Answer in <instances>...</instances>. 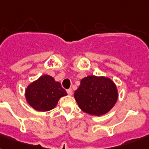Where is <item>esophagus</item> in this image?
Wrapping results in <instances>:
<instances>
[{
  "instance_id": "1",
  "label": "esophagus",
  "mask_w": 149,
  "mask_h": 149,
  "mask_svg": "<svg viewBox=\"0 0 149 149\" xmlns=\"http://www.w3.org/2000/svg\"><path fill=\"white\" fill-rule=\"evenodd\" d=\"M66 92H67V93L69 94V95H72V89H69V90H67V91H66Z\"/></svg>"
}]
</instances>
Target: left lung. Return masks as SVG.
I'll use <instances>...</instances> for the list:
<instances>
[{
  "mask_svg": "<svg viewBox=\"0 0 149 149\" xmlns=\"http://www.w3.org/2000/svg\"><path fill=\"white\" fill-rule=\"evenodd\" d=\"M74 97L79 108L85 113L100 116L114 106L118 97V89L107 77L89 76L81 79Z\"/></svg>",
  "mask_w": 149,
  "mask_h": 149,
  "instance_id": "obj_1",
  "label": "left lung"
}]
</instances>
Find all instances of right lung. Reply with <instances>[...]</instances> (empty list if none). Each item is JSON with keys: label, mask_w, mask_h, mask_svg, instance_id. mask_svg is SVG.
I'll use <instances>...</instances> for the list:
<instances>
[{"label": "right lung", "mask_w": 149, "mask_h": 149, "mask_svg": "<svg viewBox=\"0 0 149 149\" xmlns=\"http://www.w3.org/2000/svg\"><path fill=\"white\" fill-rule=\"evenodd\" d=\"M67 93L59 82L53 77L44 75L28 86L25 91L27 102L38 111H48L53 109L62 97Z\"/></svg>", "instance_id": "add662e5"}]
</instances>
